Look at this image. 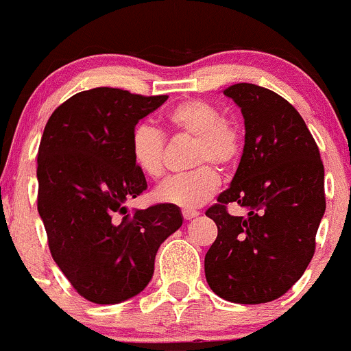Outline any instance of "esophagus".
I'll return each mask as SVG.
<instances>
[{
    "instance_id": "obj_1",
    "label": "esophagus",
    "mask_w": 351,
    "mask_h": 351,
    "mask_svg": "<svg viewBox=\"0 0 351 351\" xmlns=\"http://www.w3.org/2000/svg\"><path fill=\"white\" fill-rule=\"evenodd\" d=\"M182 217H184V220H191V218L197 217V211L196 210H182Z\"/></svg>"
}]
</instances>
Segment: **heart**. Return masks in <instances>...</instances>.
<instances>
[{"instance_id": "b5f03b06", "label": "heart", "mask_w": 351, "mask_h": 351, "mask_svg": "<svg viewBox=\"0 0 351 351\" xmlns=\"http://www.w3.org/2000/svg\"><path fill=\"white\" fill-rule=\"evenodd\" d=\"M172 133L194 138L191 164L199 165L182 176L169 177L155 189V199L184 210L201 206L213 197L220 176L211 165L228 169L235 165L244 150V136L234 121L225 119L215 104L201 99L184 100L167 114ZM131 157L134 165L150 179L165 172V136L152 123H138L131 133Z\"/></svg>"}]
</instances>
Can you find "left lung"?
<instances>
[{
	"mask_svg": "<svg viewBox=\"0 0 351 351\" xmlns=\"http://www.w3.org/2000/svg\"><path fill=\"white\" fill-rule=\"evenodd\" d=\"M244 116L245 143L230 187L206 210L218 235L204 256V275L218 297L265 304L289 292L315 251L326 210L324 165L297 109L263 86L223 90ZM237 202L245 217H232Z\"/></svg>",
	"mask_w": 351,
	"mask_h": 351,
	"instance_id": "obj_1",
	"label": "left lung"
}]
</instances>
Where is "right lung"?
<instances>
[{
  "label": "right lung",
  "mask_w": 351,
  "mask_h": 351,
  "mask_svg": "<svg viewBox=\"0 0 351 351\" xmlns=\"http://www.w3.org/2000/svg\"><path fill=\"white\" fill-rule=\"evenodd\" d=\"M167 99L99 86L62 102L44 128L37 210L51 256L93 304L140 293L154 276L160 244L182 225L174 204L126 208L148 187L131 157V133Z\"/></svg>",
  "instance_id": "obj_1"
}]
</instances>
